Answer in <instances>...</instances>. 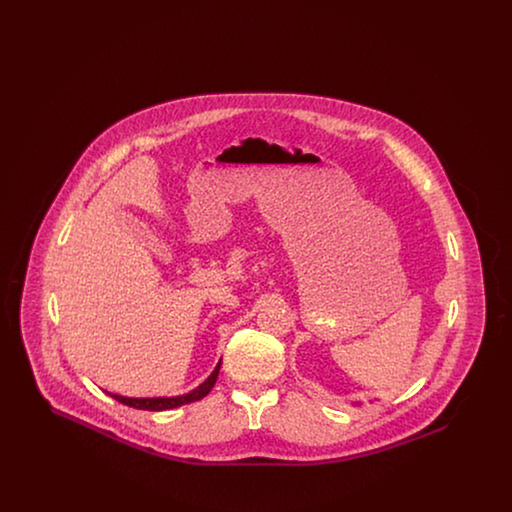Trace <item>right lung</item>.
Wrapping results in <instances>:
<instances>
[{
    "mask_svg": "<svg viewBox=\"0 0 512 512\" xmlns=\"http://www.w3.org/2000/svg\"><path fill=\"white\" fill-rule=\"evenodd\" d=\"M220 361L219 365L215 366V370L211 372V376L199 384L195 390L190 393H184V395H176V397H124V395H117V393H109L113 399H117L122 405H128V407H134V409H142V411H169V409H176V407H182V405H188V403H194L203 399L209 391L213 390L215 382H217V376H219Z\"/></svg>",
    "mask_w": 512,
    "mask_h": 512,
    "instance_id": "add662e5",
    "label": "right lung"
}]
</instances>
